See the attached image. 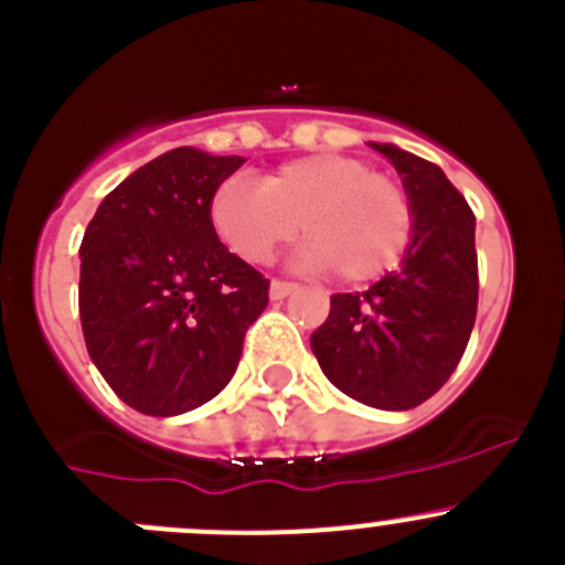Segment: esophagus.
I'll return each instance as SVG.
<instances>
[{
	"label": "esophagus",
	"instance_id": "obj_1",
	"mask_svg": "<svg viewBox=\"0 0 565 565\" xmlns=\"http://www.w3.org/2000/svg\"><path fill=\"white\" fill-rule=\"evenodd\" d=\"M295 289H298V284L281 281V278H276V281L270 284V298L273 300H284L289 292H295Z\"/></svg>",
	"mask_w": 565,
	"mask_h": 565
}]
</instances>
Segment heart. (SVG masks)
Returning <instances> with one entry per match:
<instances>
[{
	"mask_svg": "<svg viewBox=\"0 0 565 565\" xmlns=\"http://www.w3.org/2000/svg\"><path fill=\"white\" fill-rule=\"evenodd\" d=\"M209 223L247 265L270 262L300 231V267H331L342 284H367L402 262L415 214L395 178L360 158L315 152L281 163L262 183L225 178L209 200Z\"/></svg>",
	"mask_w": 565,
	"mask_h": 565,
	"instance_id": "b5f03b06",
	"label": "heart"
}]
</instances>
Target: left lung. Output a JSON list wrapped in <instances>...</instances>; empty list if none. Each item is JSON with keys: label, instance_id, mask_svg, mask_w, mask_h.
I'll return each instance as SVG.
<instances>
[{"label": "left lung", "instance_id": "1", "mask_svg": "<svg viewBox=\"0 0 565 565\" xmlns=\"http://www.w3.org/2000/svg\"><path fill=\"white\" fill-rule=\"evenodd\" d=\"M413 200V239L398 270L365 292L331 295L312 334L329 382L376 409H413L449 382L477 320L479 273L471 205L437 163L376 145Z\"/></svg>", "mask_w": 565, "mask_h": 565}]
</instances>
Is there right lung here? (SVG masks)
I'll list each match as a JSON object with an SVG mask.
<instances>
[{
	"instance_id": "right-lung-1",
	"label": "right lung",
	"mask_w": 565,
	"mask_h": 565,
	"mask_svg": "<svg viewBox=\"0 0 565 565\" xmlns=\"http://www.w3.org/2000/svg\"><path fill=\"white\" fill-rule=\"evenodd\" d=\"M242 156L175 147L99 203L81 245V323L97 371L156 418L211 402L234 376L270 281L209 223Z\"/></svg>"
}]
</instances>
